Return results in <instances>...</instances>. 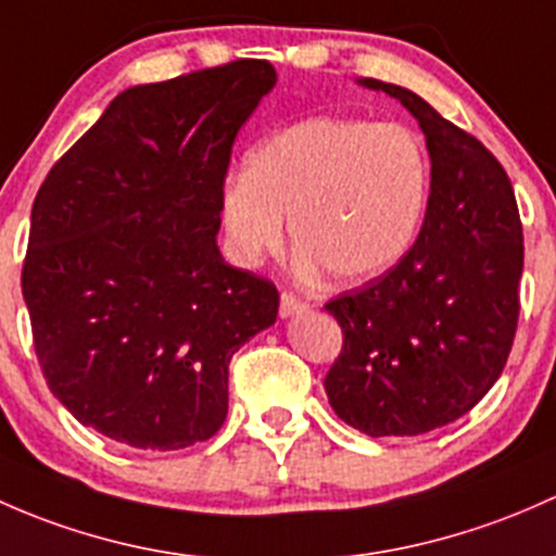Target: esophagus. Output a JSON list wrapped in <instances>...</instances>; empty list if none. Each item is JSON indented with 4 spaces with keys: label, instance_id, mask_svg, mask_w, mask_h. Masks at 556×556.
<instances>
[{
    "label": "esophagus",
    "instance_id": "obj_1",
    "mask_svg": "<svg viewBox=\"0 0 556 556\" xmlns=\"http://www.w3.org/2000/svg\"><path fill=\"white\" fill-rule=\"evenodd\" d=\"M302 311H307L305 300H300V296L291 294V291H283V294H280V318H291Z\"/></svg>",
    "mask_w": 556,
    "mask_h": 556
}]
</instances>
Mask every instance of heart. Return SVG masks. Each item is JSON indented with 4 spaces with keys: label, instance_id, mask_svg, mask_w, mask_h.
<instances>
[{
    "label": "heart",
    "instance_id": "1",
    "mask_svg": "<svg viewBox=\"0 0 556 556\" xmlns=\"http://www.w3.org/2000/svg\"><path fill=\"white\" fill-rule=\"evenodd\" d=\"M428 160L402 125L307 117L245 154L222 190V225L243 265L283 240V219L305 267L337 280L391 270L420 227Z\"/></svg>",
    "mask_w": 556,
    "mask_h": 556
}]
</instances>
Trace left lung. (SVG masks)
<instances>
[{
	"label": "left lung",
	"mask_w": 556,
	"mask_h": 556,
	"mask_svg": "<svg viewBox=\"0 0 556 556\" xmlns=\"http://www.w3.org/2000/svg\"><path fill=\"white\" fill-rule=\"evenodd\" d=\"M420 125L431 194L393 270L326 305L342 353L324 388L366 437H417L466 415L495 386L517 331L525 245L511 181L482 141L399 85L362 77Z\"/></svg>",
	"instance_id": "left-lung-1"
}]
</instances>
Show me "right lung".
I'll return each instance as SVG.
<instances>
[{"instance_id": "1", "label": "right lung", "mask_w": 556, "mask_h": 556, "mask_svg": "<svg viewBox=\"0 0 556 556\" xmlns=\"http://www.w3.org/2000/svg\"><path fill=\"white\" fill-rule=\"evenodd\" d=\"M276 83L240 59L134 85L39 187L23 262L34 348L53 396L114 442L214 437L230 358L276 324V286L216 243L232 141Z\"/></svg>"}]
</instances>
